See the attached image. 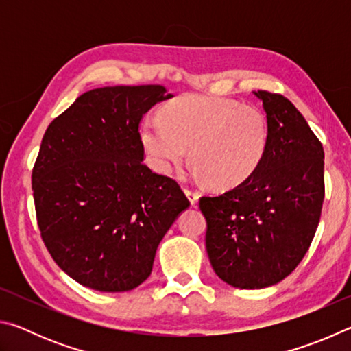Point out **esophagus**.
<instances>
[{
	"label": "esophagus",
	"instance_id": "esophagus-1",
	"mask_svg": "<svg viewBox=\"0 0 351 351\" xmlns=\"http://www.w3.org/2000/svg\"><path fill=\"white\" fill-rule=\"evenodd\" d=\"M186 195L189 197V199H190V203H192V206H195L198 203V199H199V193L197 192V190H193V189H186Z\"/></svg>",
	"mask_w": 351,
	"mask_h": 351
}]
</instances>
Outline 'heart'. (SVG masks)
I'll list each match as a JSON object with an SVG mask.
<instances>
[{"label": "heart", "mask_w": 351, "mask_h": 351, "mask_svg": "<svg viewBox=\"0 0 351 351\" xmlns=\"http://www.w3.org/2000/svg\"><path fill=\"white\" fill-rule=\"evenodd\" d=\"M148 164L167 173L189 152L195 173L217 189H234L251 178L269 147L263 111L230 99L182 96L161 119L148 117L141 132Z\"/></svg>", "instance_id": "b5f03b06"}]
</instances>
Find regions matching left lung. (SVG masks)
<instances>
[{
  "label": "left lung",
  "instance_id": "1",
  "mask_svg": "<svg viewBox=\"0 0 351 351\" xmlns=\"http://www.w3.org/2000/svg\"><path fill=\"white\" fill-rule=\"evenodd\" d=\"M254 94L269 125L263 162L235 189L199 198L212 268L240 289L272 287L297 268L325 197L324 148L305 117L282 94Z\"/></svg>",
  "mask_w": 351,
  "mask_h": 351
}]
</instances>
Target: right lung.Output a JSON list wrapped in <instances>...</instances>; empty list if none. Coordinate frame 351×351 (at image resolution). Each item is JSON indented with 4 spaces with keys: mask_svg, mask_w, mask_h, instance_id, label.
<instances>
[{
    "mask_svg": "<svg viewBox=\"0 0 351 351\" xmlns=\"http://www.w3.org/2000/svg\"><path fill=\"white\" fill-rule=\"evenodd\" d=\"M170 97L161 85L97 88L46 130L32 170L37 223L51 257L83 287H139L190 206L180 184L144 164L139 123Z\"/></svg>",
    "mask_w": 351,
    "mask_h": 351,
    "instance_id": "right-lung-1",
    "label": "right lung"
}]
</instances>
